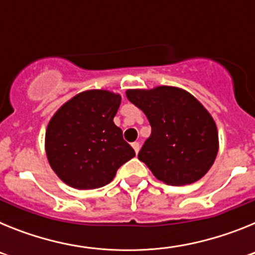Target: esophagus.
<instances>
[{"label":"esophagus","instance_id":"obj_1","mask_svg":"<svg viewBox=\"0 0 255 255\" xmlns=\"http://www.w3.org/2000/svg\"><path fill=\"white\" fill-rule=\"evenodd\" d=\"M131 147L134 148L135 153H136V154H138V153H139V149H140V145H139V143H138V141H134V143L131 144Z\"/></svg>","mask_w":255,"mask_h":255}]
</instances>
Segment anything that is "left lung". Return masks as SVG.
I'll use <instances>...</instances> for the list:
<instances>
[{
	"label": "left lung",
	"mask_w": 255,
	"mask_h": 255,
	"mask_svg": "<svg viewBox=\"0 0 255 255\" xmlns=\"http://www.w3.org/2000/svg\"><path fill=\"white\" fill-rule=\"evenodd\" d=\"M128 100L145 114L152 134L138 158L167 185H188L208 172L218 153V131L202 103L181 88L129 89Z\"/></svg>",
	"instance_id": "left-lung-1"
}]
</instances>
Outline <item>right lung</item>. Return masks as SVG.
I'll list each match as a JSON object with an SVG mask.
<instances>
[{"mask_svg": "<svg viewBox=\"0 0 255 255\" xmlns=\"http://www.w3.org/2000/svg\"><path fill=\"white\" fill-rule=\"evenodd\" d=\"M121 96L105 89L76 94L58 108L46 130L49 166L65 184L79 190L107 185L135 157L114 117Z\"/></svg>", "mask_w": 255, "mask_h": 255, "instance_id": "1", "label": "right lung"}]
</instances>
